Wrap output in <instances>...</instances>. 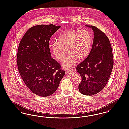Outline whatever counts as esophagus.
Returning a JSON list of instances; mask_svg holds the SVG:
<instances>
[{
    "label": "esophagus",
    "mask_w": 129,
    "mask_h": 129,
    "mask_svg": "<svg viewBox=\"0 0 129 129\" xmlns=\"http://www.w3.org/2000/svg\"><path fill=\"white\" fill-rule=\"evenodd\" d=\"M66 73L68 74H74V72L73 71H69V70H68L67 71Z\"/></svg>",
    "instance_id": "esophagus-1"
}]
</instances>
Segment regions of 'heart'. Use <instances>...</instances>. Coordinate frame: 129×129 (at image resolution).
Here are the masks:
<instances>
[{
    "label": "heart",
    "instance_id": "obj_1",
    "mask_svg": "<svg viewBox=\"0 0 129 129\" xmlns=\"http://www.w3.org/2000/svg\"><path fill=\"white\" fill-rule=\"evenodd\" d=\"M92 39L89 32L85 30L67 31L54 40L51 44V51L55 58L62 59L66 52L68 54L62 61L63 68L69 70L78 60L86 58L90 52Z\"/></svg>",
    "mask_w": 129,
    "mask_h": 129
}]
</instances>
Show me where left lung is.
Wrapping results in <instances>:
<instances>
[{
  "label": "left lung",
  "mask_w": 129,
  "mask_h": 129,
  "mask_svg": "<svg viewBox=\"0 0 129 129\" xmlns=\"http://www.w3.org/2000/svg\"><path fill=\"white\" fill-rule=\"evenodd\" d=\"M86 26L94 31L93 43L89 54L76 69L82 78L79 92L91 96L100 92L108 81L113 68V55L105 34L94 26Z\"/></svg>",
  "instance_id": "8db88e82"
}]
</instances>
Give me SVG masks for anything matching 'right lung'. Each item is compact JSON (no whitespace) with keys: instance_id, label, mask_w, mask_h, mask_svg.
Here are the masks:
<instances>
[{"instance_id":"1","label":"right lung","mask_w":129,"mask_h":129,"mask_svg":"<svg viewBox=\"0 0 129 129\" xmlns=\"http://www.w3.org/2000/svg\"><path fill=\"white\" fill-rule=\"evenodd\" d=\"M60 26L41 24L30 28L21 40L17 64L23 82L33 93L42 97L54 94L65 74L51 58L49 41Z\"/></svg>"}]
</instances>
